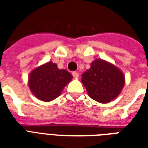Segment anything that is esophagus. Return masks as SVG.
<instances>
[{"instance_id": "obj_1", "label": "esophagus", "mask_w": 148, "mask_h": 148, "mask_svg": "<svg viewBox=\"0 0 148 148\" xmlns=\"http://www.w3.org/2000/svg\"><path fill=\"white\" fill-rule=\"evenodd\" d=\"M72 75H73V77H75V78H77L78 76H79V74H78L77 72H73V73H72Z\"/></svg>"}]
</instances>
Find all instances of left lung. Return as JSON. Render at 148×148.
Masks as SVG:
<instances>
[{
  "label": "left lung",
  "instance_id": "left-lung-1",
  "mask_svg": "<svg viewBox=\"0 0 148 148\" xmlns=\"http://www.w3.org/2000/svg\"><path fill=\"white\" fill-rule=\"evenodd\" d=\"M82 82L92 99L107 104L120 95L125 77L115 65L97 58L91 62L90 69L82 74Z\"/></svg>",
  "mask_w": 148,
  "mask_h": 148
}]
</instances>
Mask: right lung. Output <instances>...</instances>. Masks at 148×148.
<instances>
[{"mask_svg": "<svg viewBox=\"0 0 148 148\" xmlns=\"http://www.w3.org/2000/svg\"><path fill=\"white\" fill-rule=\"evenodd\" d=\"M72 78L73 76L67 71L58 69L56 63L50 61L31 71L27 84L35 97L49 102L60 96Z\"/></svg>", "mask_w": 148, "mask_h": 148, "instance_id": "right-lung-1", "label": "right lung"}]
</instances>
